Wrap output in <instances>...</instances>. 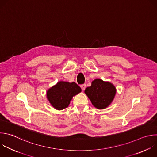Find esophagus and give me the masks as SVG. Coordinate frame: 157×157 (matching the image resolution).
<instances>
[{
  "label": "esophagus",
  "mask_w": 157,
  "mask_h": 157,
  "mask_svg": "<svg viewBox=\"0 0 157 157\" xmlns=\"http://www.w3.org/2000/svg\"><path fill=\"white\" fill-rule=\"evenodd\" d=\"M80 87H81V89H82V90H84L86 89V84H81V85L80 86Z\"/></svg>",
  "instance_id": "obj_1"
}]
</instances>
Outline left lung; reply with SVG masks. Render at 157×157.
<instances>
[{"instance_id": "left-lung-1", "label": "left lung", "mask_w": 157, "mask_h": 157, "mask_svg": "<svg viewBox=\"0 0 157 157\" xmlns=\"http://www.w3.org/2000/svg\"><path fill=\"white\" fill-rule=\"evenodd\" d=\"M116 88L110 82H105L100 79H95L91 86L85 89L92 105L97 109H104L110 105L116 94Z\"/></svg>"}]
</instances>
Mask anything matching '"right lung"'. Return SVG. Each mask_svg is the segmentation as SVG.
Returning a JSON list of instances; mask_svg holds the SVG:
<instances>
[{"instance_id": "add662e5", "label": "right lung", "mask_w": 157, "mask_h": 157, "mask_svg": "<svg viewBox=\"0 0 157 157\" xmlns=\"http://www.w3.org/2000/svg\"><path fill=\"white\" fill-rule=\"evenodd\" d=\"M81 92L75 82L59 81L47 92V97L52 107L61 110L68 107L73 96Z\"/></svg>"}]
</instances>
